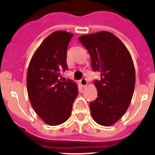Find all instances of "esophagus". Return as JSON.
<instances>
[{
	"instance_id": "34e87169",
	"label": "esophagus",
	"mask_w": 155,
	"mask_h": 155,
	"mask_svg": "<svg viewBox=\"0 0 155 155\" xmlns=\"http://www.w3.org/2000/svg\"><path fill=\"white\" fill-rule=\"evenodd\" d=\"M80 83H81V85L82 87H84V86H85L87 83V79L84 78H81L80 80Z\"/></svg>"
}]
</instances>
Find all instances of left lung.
<instances>
[{"mask_svg":"<svg viewBox=\"0 0 155 155\" xmlns=\"http://www.w3.org/2000/svg\"><path fill=\"white\" fill-rule=\"evenodd\" d=\"M78 39L91 56L92 70L101 76L94 81L98 97L90 102L91 116L100 125H113L124 116L132 99L135 86L132 57L120 39L109 31L81 35Z\"/></svg>","mask_w":155,"mask_h":155,"instance_id":"1","label":"left lung"}]
</instances>
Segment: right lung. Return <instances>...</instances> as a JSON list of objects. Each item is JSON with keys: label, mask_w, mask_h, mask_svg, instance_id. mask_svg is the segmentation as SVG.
<instances>
[{"label": "right lung", "mask_w": 155, "mask_h": 155, "mask_svg": "<svg viewBox=\"0 0 155 155\" xmlns=\"http://www.w3.org/2000/svg\"><path fill=\"white\" fill-rule=\"evenodd\" d=\"M73 34L56 31L41 43L31 59L27 73V91L37 115L46 124L57 126L68 120L78 94L76 83L62 81L68 70L67 50Z\"/></svg>", "instance_id": "right-lung-1"}]
</instances>
